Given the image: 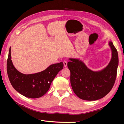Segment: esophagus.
<instances>
[{"mask_svg": "<svg viewBox=\"0 0 124 124\" xmlns=\"http://www.w3.org/2000/svg\"><path fill=\"white\" fill-rule=\"evenodd\" d=\"M63 64H64V67H67V62L66 61H63Z\"/></svg>", "mask_w": 124, "mask_h": 124, "instance_id": "1", "label": "esophagus"}]
</instances>
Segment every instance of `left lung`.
Masks as SVG:
<instances>
[{
	"label": "left lung",
	"mask_w": 124,
	"mask_h": 124,
	"mask_svg": "<svg viewBox=\"0 0 124 124\" xmlns=\"http://www.w3.org/2000/svg\"><path fill=\"white\" fill-rule=\"evenodd\" d=\"M109 45L112 57L109 63L101 71L94 72L78 59L70 58L67 66L70 72V84L78 97L86 101L101 99L110 91L116 79L119 63L118 54L112 42Z\"/></svg>",
	"instance_id": "obj_1"
}]
</instances>
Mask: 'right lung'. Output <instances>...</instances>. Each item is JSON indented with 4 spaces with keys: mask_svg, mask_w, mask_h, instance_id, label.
Listing matches in <instances>:
<instances>
[{
    "mask_svg": "<svg viewBox=\"0 0 124 124\" xmlns=\"http://www.w3.org/2000/svg\"><path fill=\"white\" fill-rule=\"evenodd\" d=\"M10 48L7 60V73L10 82L18 92L31 98L40 97L46 93L56 75L63 68V62L51 64L42 72L24 74L16 70L11 60Z\"/></svg>",
    "mask_w": 124,
    "mask_h": 124,
    "instance_id": "add662e5",
    "label": "right lung"
}]
</instances>
